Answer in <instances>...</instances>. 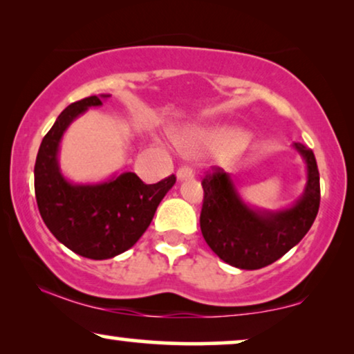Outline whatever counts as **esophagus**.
<instances>
[{"label":"esophagus","mask_w":354,"mask_h":354,"mask_svg":"<svg viewBox=\"0 0 354 354\" xmlns=\"http://www.w3.org/2000/svg\"><path fill=\"white\" fill-rule=\"evenodd\" d=\"M192 178H195V174H193L192 169L188 167H180L177 171V180L182 182V180H192Z\"/></svg>","instance_id":"1"}]
</instances>
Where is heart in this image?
Wrapping results in <instances>:
<instances>
[{
    "label": "heart",
    "mask_w": 354,
    "mask_h": 354,
    "mask_svg": "<svg viewBox=\"0 0 354 354\" xmlns=\"http://www.w3.org/2000/svg\"><path fill=\"white\" fill-rule=\"evenodd\" d=\"M243 135L232 129H196L185 130L177 135V143L188 153H200L203 149L224 148L239 143Z\"/></svg>",
    "instance_id": "obj_1"
}]
</instances>
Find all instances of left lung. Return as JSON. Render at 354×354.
Wrapping results in <instances>:
<instances>
[{
    "mask_svg": "<svg viewBox=\"0 0 354 354\" xmlns=\"http://www.w3.org/2000/svg\"><path fill=\"white\" fill-rule=\"evenodd\" d=\"M292 147L306 164V183L288 207L264 209L248 205L230 174L219 167L203 178L201 234L224 263L246 270L266 268L298 245L311 229L321 201L316 158L301 143Z\"/></svg>",
    "mask_w": 354,
    "mask_h": 354,
    "instance_id": "8db88e82",
    "label": "left lung"
}]
</instances>
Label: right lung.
<instances>
[{
    "instance_id": "obj_1",
    "label": "right lung",
    "mask_w": 354,
    "mask_h": 354,
    "mask_svg": "<svg viewBox=\"0 0 354 354\" xmlns=\"http://www.w3.org/2000/svg\"><path fill=\"white\" fill-rule=\"evenodd\" d=\"M109 98L111 95L103 93L67 106L41 140L33 171L43 222L71 251L96 261L132 248L176 183V177L171 176L147 185L135 172L114 174L101 182L75 183L62 174L59 147L66 130L90 108H100Z\"/></svg>"
}]
</instances>
